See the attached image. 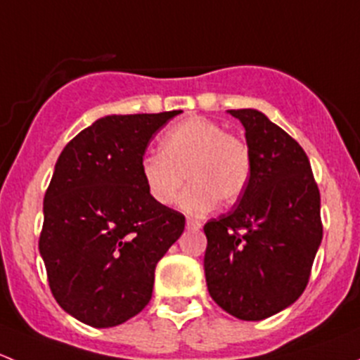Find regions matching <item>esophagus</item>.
Listing matches in <instances>:
<instances>
[{
	"label": "esophagus",
	"instance_id": "34e87169",
	"mask_svg": "<svg viewBox=\"0 0 360 360\" xmlns=\"http://www.w3.org/2000/svg\"><path fill=\"white\" fill-rule=\"evenodd\" d=\"M186 228L188 230H200L202 221L193 219V217H186Z\"/></svg>",
	"mask_w": 360,
	"mask_h": 360
}]
</instances>
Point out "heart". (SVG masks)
I'll return each mask as SVG.
<instances>
[{"label": "heart", "instance_id": "heart-1", "mask_svg": "<svg viewBox=\"0 0 360 360\" xmlns=\"http://www.w3.org/2000/svg\"><path fill=\"white\" fill-rule=\"evenodd\" d=\"M252 157L244 139L221 123L191 116L163 134L160 153L141 158V177L158 205H170L179 195L184 176L190 183L181 197L186 212L203 214L217 200L235 203L249 184Z\"/></svg>", "mask_w": 360, "mask_h": 360}]
</instances>
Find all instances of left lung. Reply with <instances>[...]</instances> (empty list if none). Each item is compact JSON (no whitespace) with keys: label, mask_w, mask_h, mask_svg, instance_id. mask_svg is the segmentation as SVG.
Segmentation results:
<instances>
[{"label":"left lung","mask_w":360,"mask_h":360,"mask_svg":"<svg viewBox=\"0 0 360 360\" xmlns=\"http://www.w3.org/2000/svg\"><path fill=\"white\" fill-rule=\"evenodd\" d=\"M252 157L235 209L207 221L210 297L233 317L263 321L292 304L310 281L322 240L321 193L303 148L256 110H230Z\"/></svg>","instance_id":"left-lung-1"}]
</instances>
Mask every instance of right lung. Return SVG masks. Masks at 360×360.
<instances>
[{"mask_svg":"<svg viewBox=\"0 0 360 360\" xmlns=\"http://www.w3.org/2000/svg\"><path fill=\"white\" fill-rule=\"evenodd\" d=\"M179 112L104 116L57 160L39 254L57 303L92 328L123 324L150 303L157 263L183 233V214L158 205L141 177L148 143Z\"/></svg>","mask_w":360,"mask_h":360,"instance_id":"1","label":"right lung"}]
</instances>
